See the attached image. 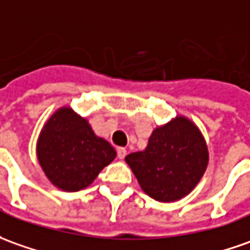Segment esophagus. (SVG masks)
<instances>
[{"mask_svg": "<svg viewBox=\"0 0 250 250\" xmlns=\"http://www.w3.org/2000/svg\"><path fill=\"white\" fill-rule=\"evenodd\" d=\"M125 154H127V150H125V147H118V157L119 159H125Z\"/></svg>", "mask_w": 250, "mask_h": 250, "instance_id": "obj_1", "label": "esophagus"}]
</instances>
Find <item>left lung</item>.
I'll return each instance as SVG.
<instances>
[{"label":"left lung","mask_w":250,"mask_h":250,"mask_svg":"<svg viewBox=\"0 0 250 250\" xmlns=\"http://www.w3.org/2000/svg\"><path fill=\"white\" fill-rule=\"evenodd\" d=\"M208 147L191 120L176 116L153 130L142 152L125 156L141 189L160 203L188 196L208 166Z\"/></svg>","instance_id":"left-lung-1"}]
</instances>
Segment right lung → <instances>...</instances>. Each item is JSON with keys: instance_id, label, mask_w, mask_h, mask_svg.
I'll list each match as a JSON object with an SVG mask.
<instances>
[{"instance_id": "add662e5", "label": "right lung", "mask_w": 250, "mask_h": 250, "mask_svg": "<svg viewBox=\"0 0 250 250\" xmlns=\"http://www.w3.org/2000/svg\"><path fill=\"white\" fill-rule=\"evenodd\" d=\"M37 156L56 188L79 191L115 160L116 152L108 141L97 137L86 119L64 106L43 125L37 142Z\"/></svg>"}]
</instances>
